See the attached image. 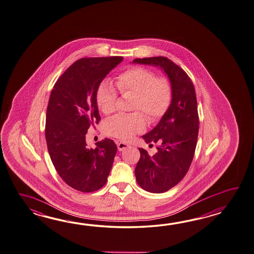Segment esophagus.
<instances>
[{
	"label": "esophagus",
	"mask_w": 254,
	"mask_h": 254,
	"mask_svg": "<svg viewBox=\"0 0 254 254\" xmlns=\"http://www.w3.org/2000/svg\"><path fill=\"white\" fill-rule=\"evenodd\" d=\"M127 147H129V145L127 144V143H124V142H119V143H118V148H119V151H122V150H124L126 148H127Z\"/></svg>",
	"instance_id": "34e87169"
}]
</instances>
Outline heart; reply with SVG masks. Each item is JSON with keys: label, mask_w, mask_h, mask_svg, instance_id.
I'll return each mask as SVG.
<instances>
[{"label": "heart", "mask_w": 254, "mask_h": 254, "mask_svg": "<svg viewBox=\"0 0 254 254\" xmlns=\"http://www.w3.org/2000/svg\"><path fill=\"white\" fill-rule=\"evenodd\" d=\"M116 86L121 95L134 94L132 110L127 115H118L109 119L105 130L107 135L127 140L146 127L145 116L156 122L168 111L172 100V85L166 76H157L148 68L135 66L119 73ZM118 92L107 80L101 82L96 94L97 107L105 115L113 113L118 103Z\"/></svg>", "instance_id": "1"}]
</instances>
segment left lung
Returning <instances> with one entry per match:
<instances>
[{
  "instance_id": "left-lung-1",
  "label": "left lung",
  "mask_w": 254,
  "mask_h": 254,
  "mask_svg": "<svg viewBox=\"0 0 254 254\" xmlns=\"http://www.w3.org/2000/svg\"><path fill=\"white\" fill-rule=\"evenodd\" d=\"M134 63L163 68L172 85V100L157 127L142 137L158 145L152 157L138 148L140 158L135 175L138 185L152 193H162L186 176L197 146L199 119L197 97L191 79L170 59L164 57L136 58Z\"/></svg>"
}]
</instances>
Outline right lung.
<instances>
[{"label":"right lung","instance_id":"1","mask_svg":"<svg viewBox=\"0 0 254 254\" xmlns=\"http://www.w3.org/2000/svg\"><path fill=\"white\" fill-rule=\"evenodd\" d=\"M122 60V57L81 58L57 79L50 95L45 120L48 152L63 181L78 191L101 189L113 166L118 150L115 142L106 138L96 148H88L85 135L101 120L96 90Z\"/></svg>","mask_w":254,"mask_h":254}]
</instances>
